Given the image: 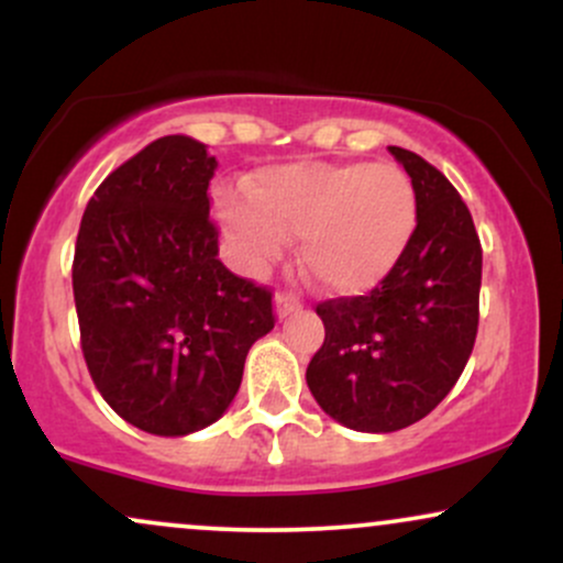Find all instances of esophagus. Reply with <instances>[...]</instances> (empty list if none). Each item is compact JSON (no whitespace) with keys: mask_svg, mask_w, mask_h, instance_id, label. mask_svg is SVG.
Instances as JSON below:
<instances>
[{"mask_svg":"<svg viewBox=\"0 0 563 563\" xmlns=\"http://www.w3.org/2000/svg\"><path fill=\"white\" fill-rule=\"evenodd\" d=\"M275 309L277 318H288L290 312L301 309V299L296 294H290V290H280V294L275 296Z\"/></svg>","mask_w":563,"mask_h":563,"instance_id":"34e87169","label":"esophagus"}]
</instances>
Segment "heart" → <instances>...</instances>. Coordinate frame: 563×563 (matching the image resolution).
Returning <instances> with one entry per match:
<instances>
[{"mask_svg": "<svg viewBox=\"0 0 563 563\" xmlns=\"http://www.w3.org/2000/svg\"><path fill=\"white\" fill-rule=\"evenodd\" d=\"M217 209L245 262L262 267L288 238H301L303 269L335 294L384 280L418 222L416 190L391 164L269 166L251 179L249 196L219 192Z\"/></svg>", "mask_w": 563, "mask_h": 563, "instance_id": "b5f03b06", "label": "heart"}]
</instances>
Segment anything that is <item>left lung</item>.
I'll list each match as a JSON object with an SVG mask.
<instances>
[{
  "label": "left lung",
  "mask_w": 563,
  "mask_h": 563,
  "mask_svg": "<svg viewBox=\"0 0 563 563\" xmlns=\"http://www.w3.org/2000/svg\"><path fill=\"white\" fill-rule=\"evenodd\" d=\"M389 151L416 190V232L376 288L314 307L325 341L307 367L322 410L367 434L429 416L461 378L479 328L482 243L468 206L429 161Z\"/></svg>",
  "instance_id": "8db88e82"
}]
</instances>
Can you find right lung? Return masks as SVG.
<instances>
[{"label":"right lung","mask_w":563,"mask_h":563,"mask_svg":"<svg viewBox=\"0 0 563 563\" xmlns=\"http://www.w3.org/2000/svg\"><path fill=\"white\" fill-rule=\"evenodd\" d=\"M217 158L169 134L102 179L81 217L74 301L89 376L147 434L222 418L245 354L275 328L273 290L219 260L209 214Z\"/></svg>","instance_id":"right-lung-1"}]
</instances>
